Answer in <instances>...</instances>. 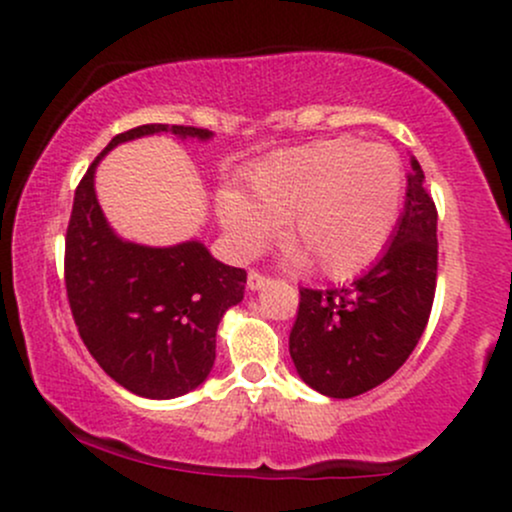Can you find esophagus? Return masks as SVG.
<instances>
[{
    "label": "esophagus",
    "mask_w": 512,
    "mask_h": 512,
    "mask_svg": "<svg viewBox=\"0 0 512 512\" xmlns=\"http://www.w3.org/2000/svg\"><path fill=\"white\" fill-rule=\"evenodd\" d=\"M267 284H269V276L257 272V269H252V272L248 274V289L250 291H262Z\"/></svg>",
    "instance_id": "34e87169"
}]
</instances>
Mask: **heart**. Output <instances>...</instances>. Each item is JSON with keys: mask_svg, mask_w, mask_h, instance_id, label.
<instances>
[{"mask_svg": "<svg viewBox=\"0 0 512 512\" xmlns=\"http://www.w3.org/2000/svg\"><path fill=\"white\" fill-rule=\"evenodd\" d=\"M404 202L402 158L387 144L320 139L276 154L252 170L250 199L219 195V221L252 255L281 228V243L305 267L346 276L368 267L395 233Z\"/></svg>", "mask_w": 512, "mask_h": 512, "instance_id": "obj_1", "label": "heart"}]
</instances>
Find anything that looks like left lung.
<instances>
[{"label": "left lung", "instance_id": "1", "mask_svg": "<svg viewBox=\"0 0 512 512\" xmlns=\"http://www.w3.org/2000/svg\"><path fill=\"white\" fill-rule=\"evenodd\" d=\"M438 211L411 158L395 233L366 274L339 289H301L289 351L305 385L334 399L395 375L426 330L436 296Z\"/></svg>", "mask_w": 512, "mask_h": 512}]
</instances>
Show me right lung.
I'll return each instance as SVG.
<instances>
[{"instance_id":"1","label":"right lung","mask_w":512,"mask_h":512,"mask_svg":"<svg viewBox=\"0 0 512 512\" xmlns=\"http://www.w3.org/2000/svg\"><path fill=\"white\" fill-rule=\"evenodd\" d=\"M209 139L185 125H142L113 137L74 192L64 238V284L86 349L117 385L149 399L187 395L207 380L223 313L243 301L245 269L211 257L199 240L146 248L115 236L96 199L98 161L146 134Z\"/></svg>"}]
</instances>
